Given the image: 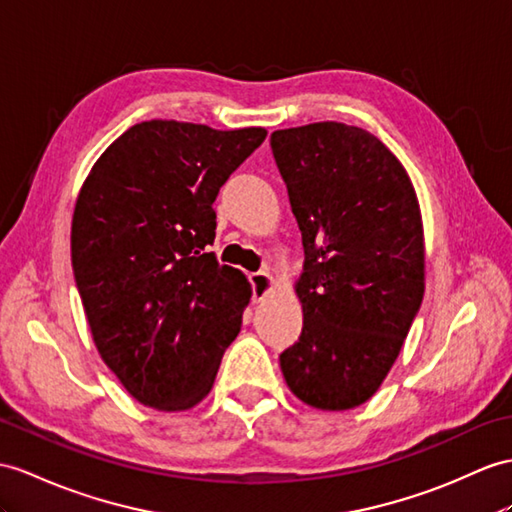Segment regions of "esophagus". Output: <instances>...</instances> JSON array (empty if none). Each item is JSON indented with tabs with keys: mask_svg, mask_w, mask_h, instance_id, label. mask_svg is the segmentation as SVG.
<instances>
[{
	"mask_svg": "<svg viewBox=\"0 0 512 512\" xmlns=\"http://www.w3.org/2000/svg\"><path fill=\"white\" fill-rule=\"evenodd\" d=\"M249 284H252V302L254 304L263 302L267 293L271 291V278H269V273H265V271L249 273Z\"/></svg>",
	"mask_w": 512,
	"mask_h": 512,
	"instance_id": "esophagus-1",
	"label": "esophagus"
}]
</instances>
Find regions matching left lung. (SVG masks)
<instances>
[{"label": "left lung", "instance_id": "8db88e82", "mask_svg": "<svg viewBox=\"0 0 512 512\" xmlns=\"http://www.w3.org/2000/svg\"><path fill=\"white\" fill-rule=\"evenodd\" d=\"M304 243V328L280 354L289 389L321 410L365 404L423 299V226L402 162L336 121L271 134Z\"/></svg>", "mask_w": 512, "mask_h": 512}]
</instances>
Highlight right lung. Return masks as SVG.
I'll return each instance as SVG.
<instances>
[{"label":"right lung","mask_w":512,"mask_h":512,"mask_svg":"<svg viewBox=\"0 0 512 512\" xmlns=\"http://www.w3.org/2000/svg\"><path fill=\"white\" fill-rule=\"evenodd\" d=\"M265 136L143 121L99 156L82 186L73 276L97 352L145 406H195L241 330L252 289L208 252L213 204Z\"/></svg>","instance_id":"add662e5"}]
</instances>
